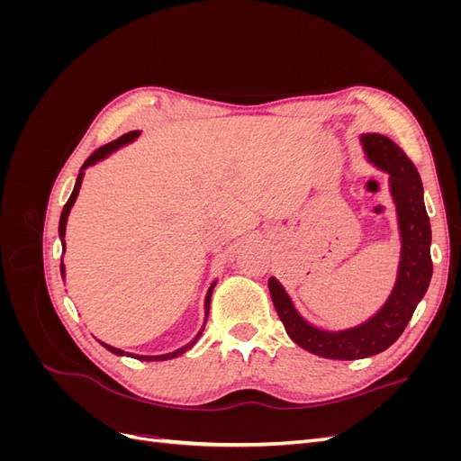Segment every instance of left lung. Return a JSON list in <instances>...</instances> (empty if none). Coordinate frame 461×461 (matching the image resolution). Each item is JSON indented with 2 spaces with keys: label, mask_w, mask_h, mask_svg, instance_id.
<instances>
[{
  "label": "left lung",
  "mask_w": 461,
  "mask_h": 461,
  "mask_svg": "<svg viewBox=\"0 0 461 461\" xmlns=\"http://www.w3.org/2000/svg\"><path fill=\"white\" fill-rule=\"evenodd\" d=\"M367 161L388 175V192L396 207L400 261L396 281L384 303L364 323L348 329H323L310 323L276 276L269 278L275 310L288 337L303 350L327 359H364L393 346L410 323L432 276L430 222L423 185L415 165L383 134H361Z\"/></svg>",
  "instance_id": "1"
}]
</instances>
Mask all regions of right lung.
Returning a JSON list of instances; mask_svg holds the SVG:
<instances>
[{
  "instance_id": "add662e5",
  "label": "right lung",
  "mask_w": 461,
  "mask_h": 461,
  "mask_svg": "<svg viewBox=\"0 0 461 461\" xmlns=\"http://www.w3.org/2000/svg\"><path fill=\"white\" fill-rule=\"evenodd\" d=\"M138 136H140V131H132V132L122 134L121 138H117V140H113V142H109V144L102 146L100 149H95V151L92 153V156L85 161V165L80 167V173H78V176H77V183H75L73 194H71V198L67 200V203H65V207H63V212H61V219H59V239H61L63 252H65V229H67V219H68V213H71V209H73V205H75V202H77V198H78V192H80V186H82V178H85V171L88 169V167H92V165H95V163H100V161L107 159V158L111 156V153L117 151L119 148L127 146V144H132ZM61 276L65 278V265H63V258H61ZM215 285H217V281H213V283H212V286H209L207 294H205V302H203V308H205V319H203V325H202V329L198 330L196 337H194L188 344H185L183 348H178V350H175V352H169V354H159V356H140V354L124 352V350H121V348L109 346V344H105V342H102V340H97V342H100V344L105 348V350H109L111 354H115V356H127V357H134V359H140V361H165V359H173V357L183 356V354H185V352H188L190 348H192L194 344H196V342L200 340V337H202L203 327H205V323H207L209 303H212V294H213V288H215Z\"/></svg>"
}]
</instances>
